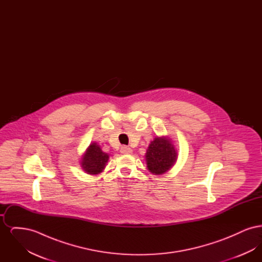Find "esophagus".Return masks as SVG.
<instances>
[{"instance_id": "obj_1", "label": "esophagus", "mask_w": 262, "mask_h": 262, "mask_svg": "<svg viewBox=\"0 0 262 262\" xmlns=\"http://www.w3.org/2000/svg\"><path fill=\"white\" fill-rule=\"evenodd\" d=\"M121 153H123V154H132L133 150H132V148H129V147L122 146L121 147Z\"/></svg>"}]
</instances>
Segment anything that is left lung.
<instances>
[{"label": "left lung", "instance_id": "obj_1", "mask_svg": "<svg viewBox=\"0 0 262 262\" xmlns=\"http://www.w3.org/2000/svg\"><path fill=\"white\" fill-rule=\"evenodd\" d=\"M178 159V153L171 138L155 137L145 153V161L150 173L162 174L169 171Z\"/></svg>", "mask_w": 262, "mask_h": 262}]
</instances>
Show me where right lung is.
I'll list each match as a JSON object with an SVG mask.
<instances>
[{
  "label": "right lung",
  "instance_id": "add662e5",
  "mask_svg": "<svg viewBox=\"0 0 262 262\" xmlns=\"http://www.w3.org/2000/svg\"><path fill=\"white\" fill-rule=\"evenodd\" d=\"M109 160V155L103 152L96 142H92L80 160L82 170L89 174L101 173Z\"/></svg>",
  "mask_w": 262,
  "mask_h": 262
}]
</instances>
